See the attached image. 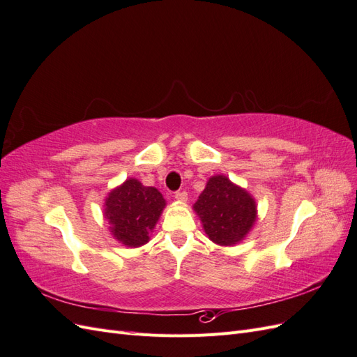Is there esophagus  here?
Returning a JSON list of instances; mask_svg holds the SVG:
<instances>
[{"mask_svg":"<svg viewBox=\"0 0 357 357\" xmlns=\"http://www.w3.org/2000/svg\"><path fill=\"white\" fill-rule=\"evenodd\" d=\"M174 198H176L177 201H180V202H185V201H188V192H185V190H181V192H176Z\"/></svg>","mask_w":357,"mask_h":357,"instance_id":"1","label":"esophagus"}]
</instances>
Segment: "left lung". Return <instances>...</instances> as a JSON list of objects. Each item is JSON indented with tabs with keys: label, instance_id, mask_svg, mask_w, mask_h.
Masks as SVG:
<instances>
[{
	"label": "left lung",
	"instance_id": "left-lung-1",
	"mask_svg": "<svg viewBox=\"0 0 357 357\" xmlns=\"http://www.w3.org/2000/svg\"><path fill=\"white\" fill-rule=\"evenodd\" d=\"M193 210L208 238L219 245H234L245 238L257 218L256 201L226 176H213Z\"/></svg>",
	"mask_w": 357,
	"mask_h": 357
}]
</instances>
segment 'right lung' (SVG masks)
Instances as JSON below:
<instances>
[{"instance_id": "right-lung-1", "label": "right lung", "mask_w": 357, "mask_h": 357, "mask_svg": "<svg viewBox=\"0 0 357 357\" xmlns=\"http://www.w3.org/2000/svg\"><path fill=\"white\" fill-rule=\"evenodd\" d=\"M164 208L165 199L156 188L128 178L105 198L104 218L114 240L126 247H139L149 243Z\"/></svg>"}]
</instances>
